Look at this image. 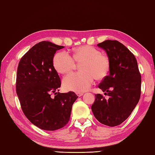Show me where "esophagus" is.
I'll use <instances>...</instances> for the list:
<instances>
[{"mask_svg": "<svg viewBox=\"0 0 155 155\" xmlns=\"http://www.w3.org/2000/svg\"><path fill=\"white\" fill-rule=\"evenodd\" d=\"M76 94L78 96H81L83 95V93L82 92H76Z\"/></svg>", "mask_w": 155, "mask_h": 155, "instance_id": "34e87169", "label": "esophagus"}]
</instances>
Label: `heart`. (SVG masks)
<instances>
[{"label":"heart","instance_id":"b5f03b06","mask_svg":"<svg viewBox=\"0 0 155 155\" xmlns=\"http://www.w3.org/2000/svg\"><path fill=\"white\" fill-rule=\"evenodd\" d=\"M80 64L81 71L70 74L64 78L63 85L67 90L78 92L86 91L96 80H103L109 74L110 62L107 55L91 46H81L74 49L72 57L61 51L54 54L52 63L55 70L61 74L71 72Z\"/></svg>","mask_w":155,"mask_h":155}]
</instances>
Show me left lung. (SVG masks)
I'll return each instance as SVG.
<instances>
[{"label":"left lung","instance_id":"obj_1","mask_svg":"<svg viewBox=\"0 0 155 155\" xmlns=\"http://www.w3.org/2000/svg\"><path fill=\"white\" fill-rule=\"evenodd\" d=\"M97 46L106 51L110 62L109 75L98 84L107 96L95 94L92 110L105 125L117 126L126 120L140 98L141 74L134 54L117 40H107Z\"/></svg>","mask_w":155,"mask_h":155}]
</instances>
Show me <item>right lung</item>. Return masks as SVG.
<instances>
[{
	"label": "right lung",
	"instance_id": "obj_1",
	"mask_svg": "<svg viewBox=\"0 0 155 155\" xmlns=\"http://www.w3.org/2000/svg\"><path fill=\"white\" fill-rule=\"evenodd\" d=\"M63 48L40 42L23 55L17 68L16 92L21 109L29 121L42 130L54 131L65 126L78 98L71 91L57 92L61 82L52 60L56 51Z\"/></svg>",
	"mask_w": 155,
	"mask_h": 155
}]
</instances>
